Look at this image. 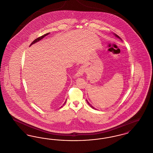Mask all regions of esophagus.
I'll use <instances>...</instances> for the list:
<instances>
[{"label": "esophagus", "instance_id": "34e87169", "mask_svg": "<svg viewBox=\"0 0 153 153\" xmlns=\"http://www.w3.org/2000/svg\"><path fill=\"white\" fill-rule=\"evenodd\" d=\"M84 72H85V70H84V67H82V66L80 67V68L79 69L78 71L77 72V73L76 74V77H80V76H82V74H84Z\"/></svg>", "mask_w": 153, "mask_h": 153}]
</instances>
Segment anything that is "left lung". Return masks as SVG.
Wrapping results in <instances>:
<instances>
[{
    "label": "left lung",
    "instance_id": "left-lung-1",
    "mask_svg": "<svg viewBox=\"0 0 153 153\" xmlns=\"http://www.w3.org/2000/svg\"><path fill=\"white\" fill-rule=\"evenodd\" d=\"M115 36H117V38H119V39H121V38H120V37H119V36H117V34H115ZM87 103H88V105H89V106H90V107H91V108H93V109H95V108H94V107H93V106H92V105H91V104H90V103H89V102H88V100H87Z\"/></svg>",
    "mask_w": 153,
    "mask_h": 153
}]
</instances>
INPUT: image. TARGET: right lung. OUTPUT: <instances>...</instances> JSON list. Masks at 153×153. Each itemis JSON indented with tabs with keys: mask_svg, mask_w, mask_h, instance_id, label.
Wrapping results in <instances>:
<instances>
[{
	"mask_svg": "<svg viewBox=\"0 0 153 153\" xmlns=\"http://www.w3.org/2000/svg\"><path fill=\"white\" fill-rule=\"evenodd\" d=\"M49 34V33H47V34H44V36H39V37H38V38H36V39H35V40H34V41H33V42H31V44H30V46H31V45H33V44H35V43H36V42H38V41H40V40H41V39H42V38H44V37H45V36H47V35H48V34ZM66 101H65V102H64V104H65Z\"/></svg>",
	"mask_w": 153,
	"mask_h": 153,
	"instance_id": "add662e5",
	"label": "right lung"
}]
</instances>
